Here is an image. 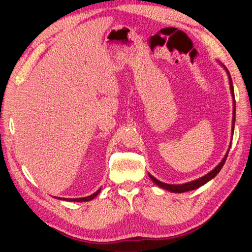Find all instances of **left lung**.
<instances>
[{
  "instance_id": "1",
  "label": "left lung",
  "mask_w": 252,
  "mask_h": 252,
  "mask_svg": "<svg viewBox=\"0 0 252 252\" xmlns=\"http://www.w3.org/2000/svg\"><path fill=\"white\" fill-rule=\"evenodd\" d=\"M218 63L222 66L227 75H228V81H229V87H230V94H231V96H232V101H233V112H232V125H231V136L233 135V131H234V123H235V100H234V90H233V86H232V80H231V77H230V73L229 71H228L227 68L225 67V65H223L220 62ZM232 140V139H231ZM230 147H231V142H230V145H229V148H228L226 155L224 156L223 159L220 161L215 168H213L210 172H208L207 174L203 175V177L196 179V180H193L191 182H187V183H184V184H167V183H164V182H161L158 181V179H156L154 175H151L150 173H148L149 178L151 179V181L155 183V184L158 187H161L163 189H166L168 190V191L170 192H175V193H183V192H186V191H190V190H194L196 188H199L203 185H205L206 183H208L210 180H212L213 178L216 177V175L220 171V169H222L223 165L225 164V161L227 158V156H228V152H229L230 150Z\"/></svg>"
}]
</instances>
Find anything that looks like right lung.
I'll list each match as a JSON object with an SVG mask.
<instances>
[{
  "label": "right lung",
  "instance_id": "obj_1",
  "mask_svg": "<svg viewBox=\"0 0 252 252\" xmlns=\"http://www.w3.org/2000/svg\"><path fill=\"white\" fill-rule=\"evenodd\" d=\"M101 189H102V188L97 189L94 193L90 194V195H88V196H85V197H77V199H65V197H56V199H59V200H61V201H67V202H88V201L94 200V197H95L98 193L101 192Z\"/></svg>",
  "mask_w": 252,
  "mask_h": 252
}]
</instances>
